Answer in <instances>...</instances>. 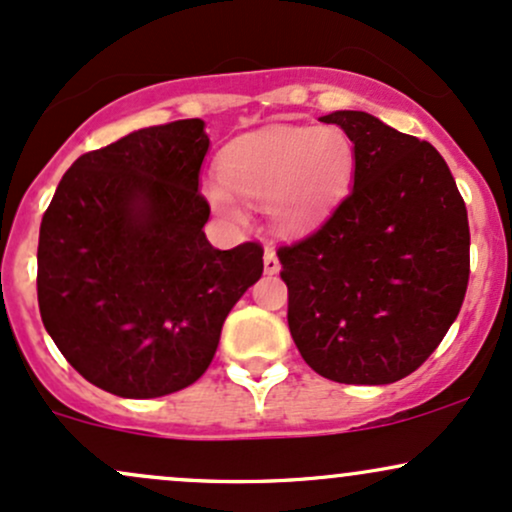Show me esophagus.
Wrapping results in <instances>:
<instances>
[{
    "instance_id": "1",
    "label": "esophagus",
    "mask_w": 512,
    "mask_h": 512,
    "mask_svg": "<svg viewBox=\"0 0 512 512\" xmlns=\"http://www.w3.org/2000/svg\"><path fill=\"white\" fill-rule=\"evenodd\" d=\"M281 269L279 257L274 255V250H264V274H276Z\"/></svg>"
}]
</instances>
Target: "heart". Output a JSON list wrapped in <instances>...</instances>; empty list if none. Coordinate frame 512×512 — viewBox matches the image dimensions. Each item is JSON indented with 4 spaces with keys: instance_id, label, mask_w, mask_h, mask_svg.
Listing matches in <instances>:
<instances>
[{
    "instance_id": "1",
    "label": "heart",
    "mask_w": 512,
    "mask_h": 512,
    "mask_svg": "<svg viewBox=\"0 0 512 512\" xmlns=\"http://www.w3.org/2000/svg\"><path fill=\"white\" fill-rule=\"evenodd\" d=\"M221 180L204 182L209 207L223 219L243 216L240 197L269 202V221L281 236L320 226L349 192L356 149L339 127H267L228 144Z\"/></svg>"
}]
</instances>
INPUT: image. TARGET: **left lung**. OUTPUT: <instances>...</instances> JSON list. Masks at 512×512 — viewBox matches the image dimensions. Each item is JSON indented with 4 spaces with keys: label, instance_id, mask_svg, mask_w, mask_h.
Returning <instances> with one entry per match:
<instances>
[{
    "label": "left lung",
    "instance_id": "8db88e82",
    "mask_svg": "<svg viewBox=\"0 0 512 512\" xmlns=\"http://www.w3.org/2000/svg\"><path fill=\"white\" fill-rule=\"evenodd\" d=\"M356 149L354 185L320 228L279 248L289 330L315 373L390 385L443 342L469 281V223L448 163L363 110L320 117Z\"/></svg>",
    "mask_w": 512,
    "mask_h": 512
}]
</instances>
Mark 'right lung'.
Instances as JSON below:
<instances>
[{"label": "right lung", "instance_id": "right-lung-1", "mask_svg": "<svg viewBox=\"0 0 512 512\" xmlns=\"http://www.w3.org/2000/svg\"><path fill=\"white\" fill-rule=\"evenodd\" d=\"M204 120L146 127L79 156L38 240V305L69 366L110 395L192 385L231 308L262 276V248L216 250L199 170Z\"/></svg>", "mask_w": 512, "mask_h": 512}]
</instances>
